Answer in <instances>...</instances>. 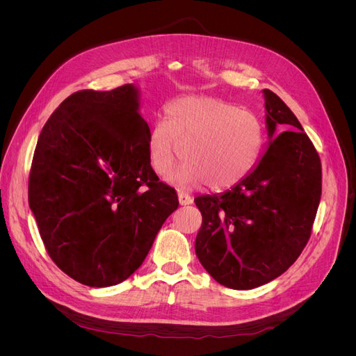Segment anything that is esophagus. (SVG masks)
Here are the masks:
<instances>
[{"label":"esophagus","mask_w":356,"mask_h":356,"mask_svg":"<svg viewBox=\"0 0 356 356\" xmlns=\"http://www.w3.org/2000/svg\"><path fill=\"white\" fill-rule=\"evenodd\" d=\"M178 200H179V204H182V207H184V204H191L193 203V197L184 191L178 193Z\"/></svg>","instance_id":"esophagus-1"}]
</instances>
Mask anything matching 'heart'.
<instances>
[{
    "instance_id": "b5f03b06",
    "label": "heart",
    "mask_w": 356,
    "mask_h": 356,
    "mask_svg": "<svg viewBox=\"0 0 356 356\" xmlns=\"http://www.w3.org/2000/svg\"><path fill=\"white\" fill-rule=\"evenodd\" d=\"M264 147V127L254 113L212 96H187L166 106L148 134L149 165L181 188L207 184L213 190L238 186L254 169Z\"/></svg>"
}]
</instances>
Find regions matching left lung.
<instances>
[{
	"instance_id": "obj_1",
	"label": "left lung",
	"mask_w": 356,
	"mask_h": 356,
	"mask_svg": "<svg viewBox=\"0 0 356 356\" xmlns=\"http://www.w3.org/2000/svg\"><path fill=\"white\" fill-rule=\"evenodd\" d=\"M268 138L260 163L222 195L195 199L196 255L218 284L252 289L294 264L310 238L322 193L321 159L294 113L264 89Z\"/></svg>"
}]
</instances>
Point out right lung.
Listing matches in <instances>:
<instances>
[{
	"label": "right lung",
	"mask_w": 356,
	"mask_h": 356,
	"mask_svg": "<svg viewBox=\"0 0 356 356\" xmlns=\"http://www.w3.org/2000/svg\"><path fill=\"white\" fill-rule=\"evenodd\" d=\"M138 108L134 84L79 90L38 136L29 208L51 260L83 285L126 281L179 204L149 165V127Z\"/></svg>",
	"instance_id": "add662e5"
}]
</instances>
